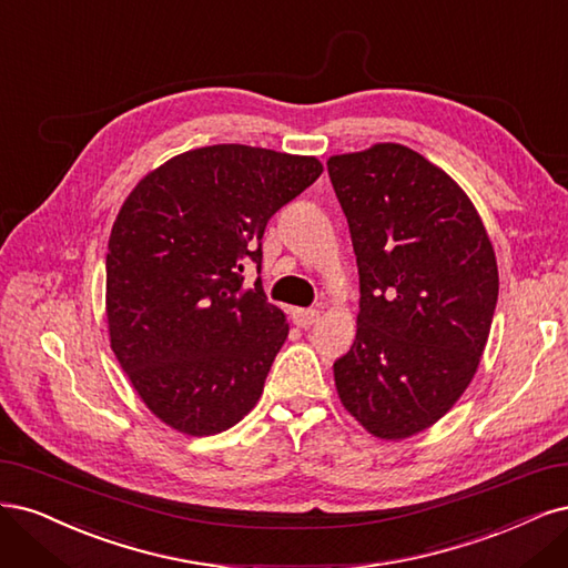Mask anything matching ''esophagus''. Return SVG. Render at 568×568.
<instances>
[{
    "instance_id": "esophagus-1",
    "label": "esophagus",
    "mask_w": 568,
    "mask_h": 568,
    "mask_svg": "<svg viewBox=\"0 0 568 568\" xmlns=\"http://www.w3.org/2000/svg\"><path fill=\"white\" fill-rule=\"evenodd\" d=\"M321 311L318 308H295L292 311V321H295L300 327H311L314 323H318Z\"/></svg>"
}]
</instances>
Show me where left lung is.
<instances>
[{
	"instance_id": "obj_1",
	"label": "left lung",
	"mask_w": 568,
	"mask_h": 568,
	"mask_svg": "<svg viewBox=\"0 0 568 568\" xmlns=\"http://www.w3.org/2000/svg\"><path fill=\"white\" fill-rule=\"evenodd\" d=\"M361 281L352 349L335 387L356 423L400 442L465 394L498 302V262L469 195L400 143L327 160Z\"/></svg>"
}]
</instances>
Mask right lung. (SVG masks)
<instances>
[{
  "mask_svg": "<svg viewBox=\"0 0 568 568\" xmlns=\"http://www.w3.org/2000/svg\"><path fill=\"white\" fill-rule=\"evenodd\" d=\"M314 155L219 143L174 155L122 203L105 254L111 349L164 425L226 432L257 406L287 318L262 283L268 219L321 176Z\"/></svg>",
  "mask_w": 568,
  "mask_h": 568,
  "instance_id": "add662e5",
  "label": "right lung"
}]
</instances>
